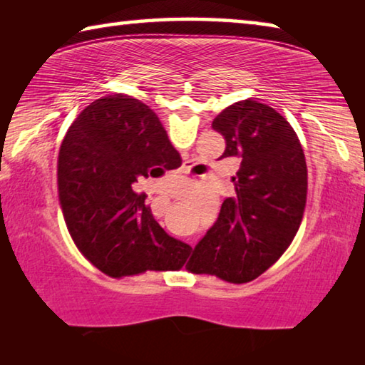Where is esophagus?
Segmentation results:
<instances>
[{
    "label": "esophagus",
    "instance_id": "1",
    "mask_svg": "<svg viewBox=\"0 0 365 365\" xmlns=\"http://www.w3.org/2000/svg\"><path fill=\"white\" fill-rule=\"evenodd\" d=\"M185 170H187V168H182V169H180V172H182V174H183V172H185Z\"/></svg>",
    "mask_w": 365,
    "mask_h": 365
}]
</instances>
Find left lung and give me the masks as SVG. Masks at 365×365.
Here are the masks:
<instances>
[{"instance_id": "obj_1", "label": "left lung", "mask_w": 365, "mask_h": 365, "mask_svg": "<svg viewBox=\"0 0 365 365\" xmlns=\"http://www.w3.org/2000/svg\"><path fill=\"white\" fill-rule=\"evenodd\" d=\"M224 135L222 158H238L235 196L193 250L191 272L232 283L255 280L298 232L307 195V168L298 135L274 108L243 100L212 122Z\"/></svg>"}]
</instances>
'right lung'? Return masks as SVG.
Masks as SVG:
<instances>
[{
	"label": "right lung",
	"instance_id": "add662e5",
	"mask_svg": "<svg viewBox=\"0 0 365 365\" xmlns=\"http://www.w3.org/2000/svg\"><path fill=\"white\" fill-rule=\"evenodd\" d=\"M172 148L154 110L127 95L93 101L67 130L58 159L61 207L77 248L104 274L177 270L187 261L190 245L170 237L135 191L141 177L164 174Z\"/></svg>",
	"mask_w": 365,
	"mask_h": 365
}]
</instances>
